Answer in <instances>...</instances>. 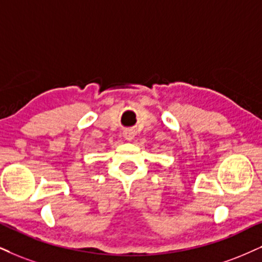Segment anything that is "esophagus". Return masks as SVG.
I'll return each instance as SVG.
<instances>
[{"label":"esophagus","mask_w":262,"mask_h":262,"mask_svg":"<svg viewBox=\"0 0 262 262\" xmlns=\"http://www.w3.org/2000/svg\"><path fill=\"white\" fill-rule=\"evenodd\" d=\"M124 137L126 141H132L135 138V131L134 130H125Z\"/></svg>","instance_id":"esophagus-1"}]
</instances>
